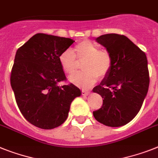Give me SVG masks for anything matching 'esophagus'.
<instances>
[{
    "instance_id": "obj_1",
    "label": "esophagus",
    "mask_w": 158,
    "mask_h": 158,
    "mask_svg": "<svg viewBox=\"0 0 158 158\" xmlns=\"http://www.w3.org/2000/svg\"><path fill=\"white\" fill-rule=\"evenodd\" d=\"M90 94V91H84V90H83V91H82V95H88Z\"/></svg>"
}]
</instances>
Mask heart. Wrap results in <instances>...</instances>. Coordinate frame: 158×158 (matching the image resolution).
I'll use <instances>...</instances> for the list:
<instances>
[{"label":"heart","instance_id":"obj_1","mask_svg":"<svg viewBox=\"0 0 158 158\" xmlns=\"http://www.w3.org/2000/svg\"><path fill=\"white\" fill-rule=\"evenodd\" d=\"M75 52L71 49H67L60 54L59 63L65 73L72 74L75 71L78 64L77 59L84 60L82 65L83 72L75 73L69 77V80L81 87H90L99 77L108 74L112 67V57L108 50H99L96 43L89 40L79 42L75 46ZM77 56H75V54Z\"/></svg>","mask_w":158,"mask_h":158}]
</instances>
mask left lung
<instances>
[{"instance_id":"obj_1","label":"left lung","mask_w":158,"mask_h":158,"mask_svg":"<svg viewBox=\"0 0 158 158\" xmlns=\"http://www.w3.org/2000/svg\"><path fill=\"white\" fill-rule=\"evenodd\" d=\"M95 41L111 54L112 67L92 90L104 99L103 106L93 112L94 117L106 126H123L137 115L148 93L146 55L124 35L104 34Z\"/></svg>"}]
</instances>
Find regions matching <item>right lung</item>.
I'll return each mask as SVG.
<instances>
[{
  "label": "right lung",
  "instance_id": "right-lung-1",
  "mask_svg": "<svg viewBox=\"0 0 158 158\" xmlns=\"http://www.w3.org/2000/svg\"><path fill=\"white\" fill-rule=\"evenodd\" d=\"M71 38L36 34L16 53L10 83L22 114L34 126L52 129L63 124L71 102L82 94L71 83L59 86L66 75L59 57Z\"/></svg>",
  "mask_w": 158,
  "mask_h": 158
}]
</instances>
